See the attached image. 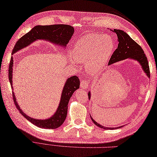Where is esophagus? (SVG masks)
Wrapping results in <instances>:
<instances>
[{"instance_id":"34e87169","label":"esophagus","mask_w":157,"mask_h":157,"mask_svg":"<svg viewBox=\"0 0 157 157\" xmlns=\"http://www.w3.org/2000/svg\"><path fill=\"white\" fill-rule=\"evenodd\" d=\"M89 87V83L87 80L83 79L81 81V87L82 89H86Z\"/></svg>"}]
</instances>
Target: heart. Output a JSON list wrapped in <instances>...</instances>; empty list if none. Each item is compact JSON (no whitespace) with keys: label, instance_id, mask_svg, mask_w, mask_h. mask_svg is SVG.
I'll return each instance as SVG.
<instances>
[{"label":"heart","instance_id":"b5f03b06","mask_svg":"<svg viewBox=\"0 0 157 157\" xmlns=\"http://www.w3.org/2000/svg\"><path fill=\"white\" fill-rule=\"evenodd\" d=\"M114 49V41L110 35L89 34L76 42L70 55L74 60L86 64V70L90 75H95L107 63Z\"/></svg>","mask_w":157,"mask_h":157}]
</instances>
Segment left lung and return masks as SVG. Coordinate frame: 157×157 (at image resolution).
<instances>
[{"instance_id": "8db88e82", "label": "left lung", "mask_w": 157, "mask_h": 157, "mask_svg": "<svg viewBox=\"0 0 157 157\" xmlns=\"http://www.w3.org/2000/svg\"><path fill=\"white\" fill-rule=\"evenodd\" d=\"M110 30L117 34L118 46L117 48L115 50L114 52L113 53V55H111V57L108 63L109 66L115 63V62L126 59H132L137 61L140 63L141 67H142L143 70L144 71V72L146 74L147 77L150 78V75L148 61H147L146 56L144 54V52L143 51V49L141 48V47L139 45L137 42H135V41L124 31L119 30V29H113V30L110 29ZM88 96L89 99H90L91 98L90 91H89ZM90 117L91 120L93 121V122L95 124L96 126L101 128L117 129L122 127V126L116 127V128L105 127L99 124L98 123H97L96 121L91 117V115Z\"/></svg>"}]
</instances>
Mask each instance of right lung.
<instances>
[{
    "instance_id": "1",
    "label": "right lung",
    "mask_w": 157,
    "mask_h": 157,
    "mask_svg": "<svg viewBox=\"0 0 157 157\" xmlns=\"http://www.w3.org/2000/svg\"><path fill=\"white\" fill-rule=\"evenodd\" d=\"M75 32L74 28L72 26L67 25H37L33 28L27 33L20 38L16 42L13 49L12 55L17 52L22 48L30 45L35 41L42 39L48 40L51 43L55 44L56 45L61 46L62 47L66 46L69 40L71 39L72 35ZM13 57H11L10 66H9V80H10L11 86L13 89L12 75H13ZM80 87V80L76 76H71L67 79L63 88L61 93V100L57 111L55 114L48 119L38 120L34 119L28 116L20 109L18 104L16 102V98L15 97L14 92L13 91V99L20 113H21L26 120L31 122L34 125L40 128L47 129H55L59 128L63 124L66 120L67 113V105L69 100L72 97L75 91L78 90Z\"/></svg>"
}]
</instances>
